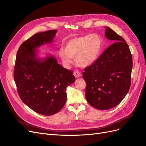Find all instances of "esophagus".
Masks as SVG:
<instances>
[{"label": "esophagus", "mask_w": 146, "mask_h": 146, "mask_svg": "<svg viewBox=\"0 0 146 146\" xmlns=\"http://www.w3.org/2000/svg\"><path fill=\"white\" fill-rule=\"evenodd\" d=\"M74 76L76 77V78H78V77H81L82 74H81V72L80 71H78V70H76L74 72Z\"/></svg>", "instance_id": "34e87169"}]
</instances>
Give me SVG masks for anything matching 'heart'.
<instances>
[{
  "instance_id": "heart-1",
  "label": "heart",
  "mask_w": 146,
  "mask_h": 146,
  "mask_svg": "<svg viewBox=\"0 0 146 146\" xmlns=\"http://www.w3.org/2000/svg\"><path fill=\"white\" fill-rule=\"evenodd\" d=\"M102 44V39L99 35H86L70 39L66 42L64 48H60L58 54L66 64L71 63L72 58H76L78 66L87 67L98 59Z\"/></svg>"
}]
</instances>
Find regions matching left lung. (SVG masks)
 <instances>
[{
	"mask_svg": "<svg viewBox=\"0 0 146 146\" xmlns=\"http://www.w3.org/2000/svg\"><path fill=\"white\" fill-rule=\"evenodd\" d=\"M105 35L115 42L82 74L86 83V100L102 110L116 107L125 98L131 85L133 67L131 52L125 39L109 27Z\"/></svg>",
	"mask_w": 146,
	"mask_h": 146,
	"instance_id": "8db88e82",
	"label": "left lung"
}]
</instances>
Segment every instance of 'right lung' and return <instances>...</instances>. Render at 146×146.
<instances>
[{"instance_id": "add662e5", "label": "right lung", "mask_w": 146, "mask_h": 146, "mask_svg": "<svg viewBox=\"0 0 146 146\" xmlns=\"http://www.w3.org/2000/svg\"><path fill=\"white\" fill-rule=\"evenodd\" d=\"M57 32L50 30L35 34L17 52L14 80L22 101L34 111L45 116L56 114L67 99L66 88L76 78L72 71L57 63L54 56H36V48L53 41Z\"/></svg>"}]
</instances>
